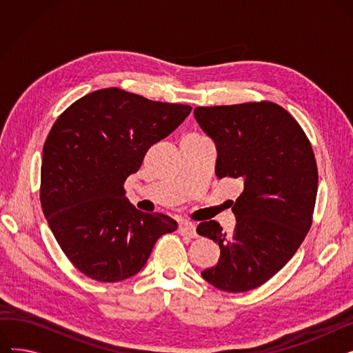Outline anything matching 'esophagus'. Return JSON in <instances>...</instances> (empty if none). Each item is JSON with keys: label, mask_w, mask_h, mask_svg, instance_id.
I'll list each match as a JSON object with an SVG mask.
<instances>
[{"label": "esophagus", "mask_w": 353, "mask_h": 353, "mask_svg": "<svg viewBox=\"0 0 353 353\" xmlns=\"http://www.w3.org/2000/svg\"><path fill=\"white\" fill-rule=\"evenodd\" d=\"M179 232L181 234H186V236L193 237V239H196L199 236L197 232H196V226L193 223H190V221H184V223H181L180 228H179Z\"/></svg>", "instance_id": "34e87169"}]
</instances>
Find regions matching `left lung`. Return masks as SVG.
Instances as JSON below:
<instances>
[{
	"label": "left lung",
	"instance_id": "8db88e82",
	"mask_svg": "<svg viewBox=\"0 0 353 353\" xmlns=\"http://www.w3.org/2000/svg\"><path fill=\"white\" fill-rule=\"evenodd\" d=\"M194 119L216 144L217 179H239L232 201L234 230L201 221L197 233L220 248L216 266L201 272L214 288L239 293L266 283L306 237L318 193L312 145L288 111L270 101L196 107Z\"/></svg>",
	"mask_w": 353,
	"mask_h": 353
}]
</instances>
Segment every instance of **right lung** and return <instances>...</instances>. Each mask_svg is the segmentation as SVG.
<instances>
[{
  "mask_svg": "<svg viewBox=\"0 0 353 353\" xmlns=\"http://www.w3.org/2000/svg\"><path fill=\"white\" fill-rule=\"evenodd\" d=\"M190 111L103 88L72 103L51 127L43 147L41 208L83 274L105 283L128 279L143 269L157 239L177 229L169 216L137 210L123 186L148 148Z\"/></svg>",
  "mask_w": 353,
  "mask_h": 353,
  "instance_id": "obj_1",
  "label": "right lung"
}]
</instances>
